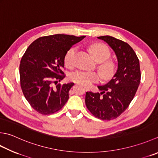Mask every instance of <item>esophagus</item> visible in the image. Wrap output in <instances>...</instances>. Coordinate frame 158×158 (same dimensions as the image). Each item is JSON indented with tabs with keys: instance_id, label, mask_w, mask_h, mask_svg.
I'll list each match as a JSON object with an SVG mask.
<instances>
[{
	"instance_id": "34e87169",
	"label": "esophagus",
	"mask_w": 158,
	"mask_h": 158,
	"mask_svg": "<svg viewBox=\"0 0 158 158\" xmlns=\"http://www.w3.org/2000/svg\"><path fill=\"white\" fill-rule=\"evenodd\" d=\"M85 91H89V88H87V87H85Z\"/></svg>"
}]
</instances>
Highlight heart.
Listing matches in <instances>:
<instances>
[{
    "label": "heart",
    "instance_id": "b5f03b06",
    "mask_svg": "<svg viewBox=\"0 0 158 158\" xmlns=\"http://www.w3.org/2000/svg\"><path fill=\"white\" fill-rule=\"evenodd\" d=\"M89 52L92 56L99 62L98 70L101 77L103 79H109L112 77L116 69V65L112 60H107L111 56V51L107 46L101 43H96L89 46ZM77 51L76 47L70 48L64 56V61L65 66L68 68H72L75 61L74 58ZM70 79L72 81L79 83L82 85L89 86L92 83L99 80V75L95 72L89 71L77 70L70 75Z\"/></svg>",
    "mask_w": 158,
    "mask_h": 158
}]
</instances>
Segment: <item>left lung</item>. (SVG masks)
<instances>
[{"instance_id": "8db88e82", "label": "left lung", "mask_w": 158, "mask_h": 158, "mask_svg": "<svg viewBox=\"0 0 158 158\" xmlns=\"http://www.w3.org/2000/svg\"><path fill=\"white\" fill-rule=\"evenodd\" d=\"M98 38L107 42L115 52L118 70L107 84L98 86L101 93L86 92L85 102L95 117L110 120L125 112L136 93L141 79L140 62L127 43L109 35Z\"/></svg>"}]
</instances>
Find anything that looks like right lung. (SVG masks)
Masks as SVG:
<instances>
[{
    "instance_id": "right-lung-1",
    "label": "right lung",
    "mask_w": 158,
    "mask_h": 158,
    "mask_svg": "<svg viewBox=\"0 0 158 158\" xmlns=\"http://www.w3.org/2000/svg\"><path fill=\"white\" fill-rule=\"evenodd\" d=\"M84 38L65 34L40 37L27 48L20 64V83L24 97L36 112L43 115L54 114L69 100L74 83H57L65 77L66 52Z\"/></svg>"
}]
</instances>
